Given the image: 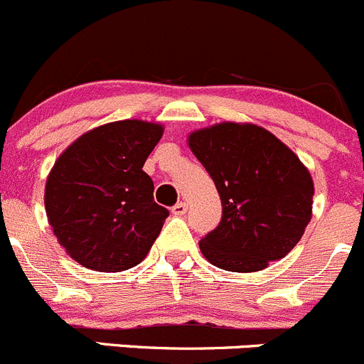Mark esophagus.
Segmentation results:
<instances>
[{"instance_id": "esophagus-1", "label": "esophagus", "mask_w": 364, "mask_h": 364, "mask_svg": "<svg viewBox=\"0 0 364 364\" xmlns=\"http://www.w3.org/2000/svg\"><path fill=\"white\" fill-rule=\"evenodd\" d=\"M171 213L175 214V216H182V214L188 213V203L186 202H178L176 205L171 207Z\"/></svg>"}]
</instances>
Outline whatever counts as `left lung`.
<instances>
[{
	"instance_id": "1",
	"label": "left lung",
	"mask_w": 364,
	"mask_h": 364,
	"mask_svg": "<svg viewBox=\"0 0 364 364\" xmlns=\"http://www.w3.org/2000/svg\"><path fill=\"white\" fill-rule=\"evenodd\" d=\"M188 144L214 180L220 225L200 241L210 264L261 272L295 248L313 214L314 184L296 154L266 128L223 123L189 134Z\"/></svg>"
}]
</instances>
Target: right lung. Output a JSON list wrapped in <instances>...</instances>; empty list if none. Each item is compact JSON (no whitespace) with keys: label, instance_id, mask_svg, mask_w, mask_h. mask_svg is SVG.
Returning <instances> with one entry per match:
<instances>
[{"label":"right lung","instance_id":"obj_1","mask_svg":"<svg viewBox=\"0 0 364 364\" xmlns=\"http://www.w3.org/2000/svg\"><path fill=\"white\" fill-rule=\"evenodd\" d=\"M162 132L150 121H114L85 132L55 161L44 189L48 223L84 268H134L161 234L169 213L154 202L143 166Z\"/></svg>","mask_w":364,"mask_h":364}]
</instances>
